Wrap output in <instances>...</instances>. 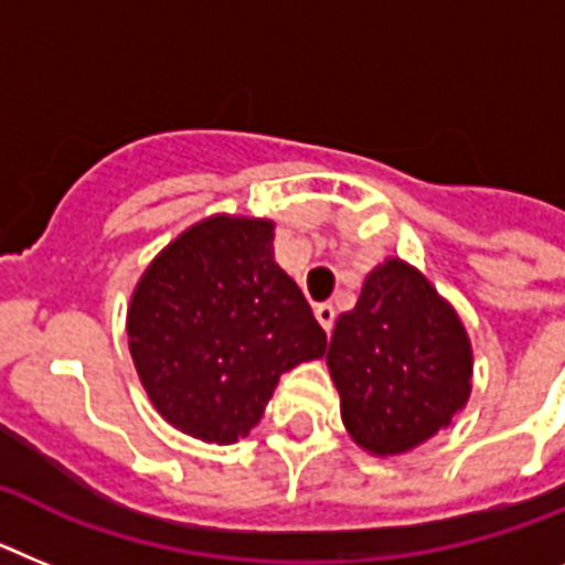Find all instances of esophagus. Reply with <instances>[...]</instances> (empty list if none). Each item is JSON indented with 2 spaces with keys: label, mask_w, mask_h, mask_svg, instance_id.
<instances>
[{
  "label": "esophagus",
  "mask_w": 565,
  "mask_h": 565,
  "mask_svg": "<svg viewBox=\"0 0 565 565\" xmlns=\"http://www.w3.org/2000/svg\"><path fill=\"white\" fill-rule=\"evenodd\" d=\"M316 318L323 330L332 332V327H335V307L332 303H316Z\"/></svg>",
  "instance_id": "34e87169"
}]
</instances>
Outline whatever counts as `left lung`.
I'll return each mask as SVG.
<instances>
[{
	"label": "left lung",
	"instance_id": "1",
	"mask_svg": "<svg viewBox=\"0 0 565 565\" xmlns=\"http://www.w3.org/2000/svg\"><path fill=\"white\" fill-rule=\"evenodd\" d=\"M327 364L352 440L375 455H401L431 438L472 390L463 323L398 258L372 269L355 310L338 318Z\"/></svg>",
	"mask_w": 565,
	"mask_h": 565
}]
</instances>
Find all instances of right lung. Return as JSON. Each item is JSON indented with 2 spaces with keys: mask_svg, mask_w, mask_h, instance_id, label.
<instances>
[{
  "mask_svg": "<svg viewBox=\"0 0 565 565\" xmlns=\"http://www.w3.org/2000/svg\"><path fill=\"white\" fill-rule=\"evenodd\" d=\"M141 384L181 431L235 444L278 377L321 358L327 332L273 255V224L215 215L181 233L141 276L127 310Z\"/></svg>",
  "mask_w": 565,
  "mask_h": 565,
  "instance_id": "obj_1",
  "label": "right lung"
}]
</instances>
